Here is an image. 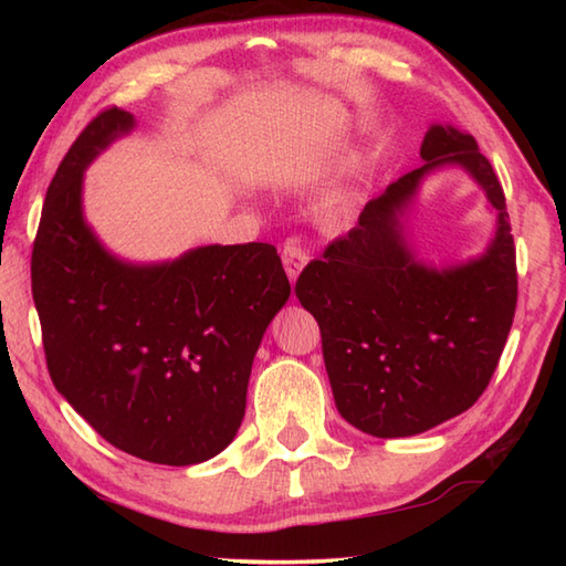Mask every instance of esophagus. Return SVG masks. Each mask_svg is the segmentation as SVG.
<instances>
[{"mask_svg":"<svg viewBox=\"0 0 566 566\" xmlns=\"http://www.w3.org/2000/svg\"><path fill=\"white\" fill-rule=\"evenodd\" d=\"M282 264L286 270V276H290V282H296L298 274H302V270L308 264V252L296 238H290L282 245Z\"/></svg>","mask_w":566,"mask_h":566,"instance_id":"34e87169","label":"esophagus"}]
</instances>
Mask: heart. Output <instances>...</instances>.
Here are the masks:
<instances>
[{
    "label": "heart",
    "mask_w": 566,
    "mask_h": 566,
    "mask_svg": "<svg viewBox=\"0 0 566 566\" xmlns=\"http://www.w3.org/2000/svg\"><path fill=\"white\" fill-rule=\"evenodd\" d=\"M347 207V191L340 185H333L321 199L323 216H338Z\"/></svg>",
    "instance_id": "heart-1"
}]
</instances>
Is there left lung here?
Listing matches in <instances>:
<instances>
[{"mask_svg":"<svg viewBox=\"0 0 566 566\" xmlns=\"http://www.w3.org/2000/svg\"><path fill=\"white\" fill-rule=\"evenodd\" d=\"M426 165L371 199L350 233L333 240L296 280V298L321 328L340 416L375 438H406L474 406L489 387L518 302L506 197L476 140L430 126ZM460 164L485 187L500 228L482 259L448 271L415 262L400 216L422 178Z\"/></svg>","mask_w":566,"mask_h":566,"instance_id":"obj_1","label":"left lung"}]
</instances>
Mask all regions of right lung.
<instances>
[{
  "label": "right lung",
  "instance_id": "1",
  "mask_svg": "<svg viewBox=\"0 0 566 566\" xmlns=\"http://www.w3.org/2000/svg\"><path fill=\"white\" fill-rule=\"evenodd\" d=\"M130 128L134 116L109 106L60 163L33 240V304L55 389L106 442L199 464L235 438L252 359L292 286L270 243L163 264L109 255L84 223L82 172Z\"/></svg>",
  "mask_w": 566,
  "mask_h": 566
}]
</instances>
